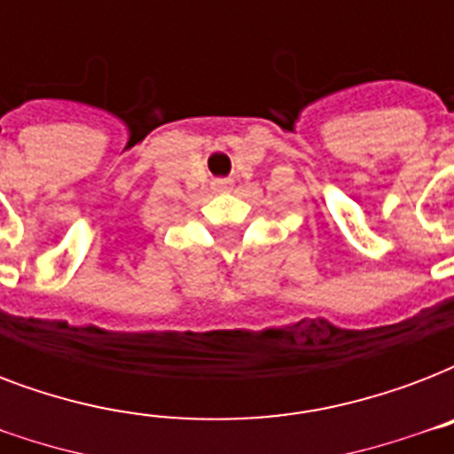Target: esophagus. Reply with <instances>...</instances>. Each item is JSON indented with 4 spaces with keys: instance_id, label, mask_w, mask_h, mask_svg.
Masks as SVG:
<instances>
[{
    "instance_id": "1",
    "label": "esophagus",
    "mask_w": 454,
    "mask_h": 454,
    "mask_svg": "<svg viewBox=\"0 0 454 454\" xmlns=\"http://www.w3.org/2000/svg\"><path fill=\"white\" fill-rule=\"evenodd\" d=\"M228 188H231V184H228L226 178H216L214 181V191H228Z\"/></svg>"
}]
</instances>
